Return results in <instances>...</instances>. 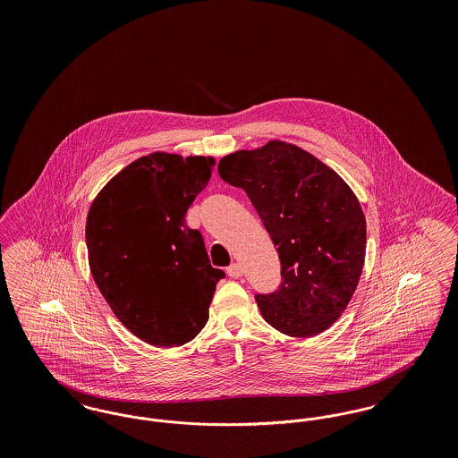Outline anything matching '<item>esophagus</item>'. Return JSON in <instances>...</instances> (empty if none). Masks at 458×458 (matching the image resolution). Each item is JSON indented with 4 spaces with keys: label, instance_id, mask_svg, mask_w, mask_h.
Masks as SVG:
<instances>
[{
    "label": "esophagus",
    "instance_id": "34e87169",
    "mask_svg": "<svg viewBox=\"0 0 458 458\" xmlns=\"http://www.w3.org/2000/svg\"><path fill=\"white\" fill-rule=\"evenodd\" d=\"M226 275L230 278H240L242 276V266L239 262H232L228 267H226Z\"/></svg>",
    "mask_w": 458,
    "mask_h": 458
}]
</instances>
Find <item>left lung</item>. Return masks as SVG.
I'll return each instance as SVG.
<instances>
[{
	"label": "left lung",
	"mask_w": 458,
	"mask_h": 458,
	"mask_svg": "<svg viewBox=\"0 0 458 458\" xmlns=\"http://www.w3.org/2000/svg\"><path fill=\"white\" fill-rule=\"evenodd\" d=\"M218 174L240 187L276 245L282 284L256 293L267 325L314 336L350 302L366 256V218L349 185L312 154L271 140L225 156Z\"/></svg>",
	"instance_id": "8db88e82"
}]
</instances>
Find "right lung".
Segmentation results:
<instances>
[{
    "label": "right lung",
    "instance_id": "add662e5",
    "mask_svg": "<svg viewBox=\"0 0 458 458\" xmlns=\"http://www.w3.org/2000/svg\"><path fill=\"white\" fill-rule=\"evenodd\" d=\"M211 157L154 153L94 199L86 225L94 282L114 316L156 347L191 342L209 318L225 273L185 215L211 178Z\"/></svg>",
    "mask_w": 458,
    "mask_h": 458
}]
</instances>
